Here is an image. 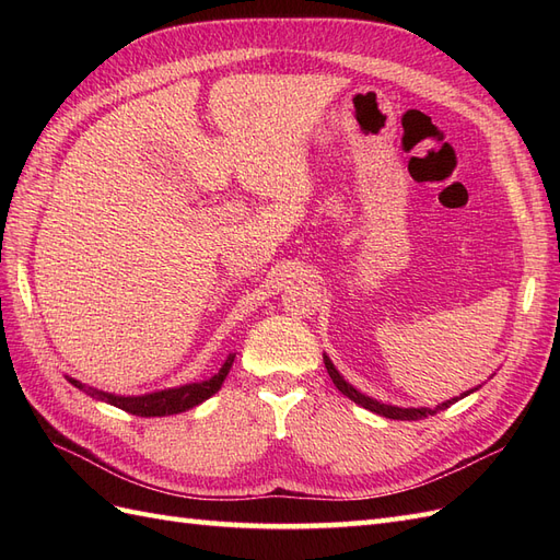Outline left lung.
Returning a JSON list of instances; mask_svg holds the SVG:
<instances>
[{"mask_svg": "<svg viewBox=\"0 0 560 560\" xmlns=\"http://www.w3.org/2000/svg\"><path fill=\"white\" fill-rule=\"evenodd\" d=\"M325 366H327V374L331 376L334 385H336L338 389H341V393H343L346 397H350L354 404L364 406V409H369V411H374V413L385 416V418H393V420H422V418H428V416H434V413H439V411L448 409L451 404L457 401V397H453V399H448V401H444V404L434 406V409H428V406H420V409H399V406L381 404V401H376V399H371V397L362 395L360 389H354L341 374H338L336 366L331 364V360L327 358V354H325ZM474 389H477V387H474ZM474 389H469V393H474ZM469 393H465V395H469ZM465 395H460V397H465Z\"/></svg>", "mask_w": 560, "mask_h": 560, "instance_id": "obj_1", "label": "left lung"}]
</instances>
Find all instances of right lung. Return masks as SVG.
I'll return each instance as SVG.
<instances>
[{
	"label": "right lung",
	"instance_id": "obj_1",
	"mask_svg": "<svg viewBox=\"0 0 560 560\" xmlns=\"http://www.w3.org/2000/svg\"><path fill=\"white\" fill-rule=\"evenodd\" d=\"M235 360V354L231 352L226 362L219 369V374H214L212 378L202 381V383H189V385H179V387H171V389H161V393H151V395H140V397H121V395H109L103 393V389H93L74 378H67L74 387L86 389L89 395H93L95 399H103L116 409H124L132 416H142V418H151V416H173V413H182L189 411L194 406L202 404L206 399H210L219 387H222L224 378L229 376V369Z\"/></svg>",
	"mask_w": 560,
	"mask_h": 560
}]
</instances>
